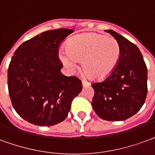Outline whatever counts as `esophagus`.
Returning a JSON list of instances; mask_svg holds the SVG:
<instances>
[{
    "label": "esophagus",
    "mask_w": 155,
    "mask_h": 155,
    "mask_svg": "<svg viewBox=\"0 0 155 155\" xmlns=\"http://www.w3.org/2000/svg\"><path fill=\"white\" fill-rule=\"evenodd\" d=\"M89 84H89L88 81H84V80H83V81H82V85H83V87L89 86Z\"/></svg>",
    "instance_id": "1"
}]
</instances>
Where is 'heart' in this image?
I'll return each mask as SVG.
<instances>
[{"mask_svg":"<svg viewBox=\"0 0 155 155\" xmlns=\"http://www.w3.org/2000/svg\"><path fill=\"white\" fill-rule=\"evenodd\" d=\"M121 56L117 41L112 37L99 34H82L73 36L66 42V50H61L59 57L70 69L81 67L93 80L107 77L116 68Z\"/></svg>","mask_w":155,"mask_h":155,"instance_id":"b5f03b06","label":"heart"}]
</instances>
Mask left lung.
I'll return each mask as SVG.
<instances>
[{"label": "left lung", "mask_w": 155, "mask_h": 155, "mask_svg": "<svg viewBox=\"0 0 155 155\" xmlns=\"http://www.w3.org/2000/svg\"><path fill=\"white\" fill-rule=\"evenodd\" d=\"M105 31L117 41L121 56L109 76L92 84V107L104 120L124 121L135 115L145 103L147 67L137 46L115 31Z\"/></svg>", "instance_id": "obj_1"}]
</instances>
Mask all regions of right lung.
<instances>
[{"instance_id":"obj_1","label":"right lung","mask_w":155,"mask_h":155,"mask_svg":"<svg viewBox=\"0 0 155 155\" xmlns=\"http://www.w3.org/2000/svg\"><path fill=\"white\" fill-rule=\"evenodd\" d=\"M73 29L43 32L15 51L8 68V89L14 108L23 119L38 126H53L68 115L73 98L82 90L74 76L61 72L58 48Z\"/></svg>"}]
</instances>
